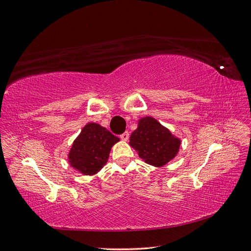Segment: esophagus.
<instances>
[{
    "mask_svg": "<svg viewBox=\"0 0 251 251\" xmlns=\"http://www.w3.org/2000/svg\"><path fill=\"white\" fill-rule=\"evenodd\" d=\"M120 138H121L122 141H127L128 139H129V132H128V131L123 132L120 135Z\"/></svg>",
    "mask_w": 251,
    "mask_h": 251,
    "instance_id": "34e87169",
    "label": "esophagus"
}]
</instances>
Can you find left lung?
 <instances>
[{
    "label": "left lung",
    "instance_id": "obj_1",
    "mask_svg": "<svg viewBox=\"0 0 251 251\" xmlns=\"http://www.w3.org/2000/svg\"><path fill=\"white\" fill-rule=\"evenodd\" d=\"M181 141L152 118H144L130 137V145L147 164L164 166L178 151Z\"/></svg>",
    "mask_w": 251,
    "mask_h": 251
}]
</instances>
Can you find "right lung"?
I'll use <instances>...</instances> for the list:
<instances>
[{"instance_id": "obj_1", "label": "right lung", "mask_w": 251, "mask_h": 251, "mask_svg": "<svg viewBox=\"0 0 251 251\" xmlns=\"http://www.w3.org/2000/svg\"><path fill=\"white\" fill-rule=\"evenodd\" d=\"M119 140L106 128L87 124L71 147L68 155L71 166L84 175H95L105 165L111 147Z\"/></svg>"}]
</instances>
